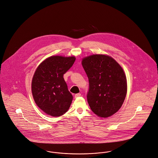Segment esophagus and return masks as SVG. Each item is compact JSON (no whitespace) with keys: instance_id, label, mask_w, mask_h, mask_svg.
<instances>
[{"instance_id":"1","label":"esophagus","mask_w":158,"mask_h":158,"mask_svg":"<svg viewBox=\"0 0 158 158\" xmlns=\"http://www.w3.org/2000/svg\"><path fill=\"white\" fill-rule=\"evenodd\" d=\"M80 96H81V94H80V93H78V94H76L75 95V98H77L80 97Z\"/></svg>"}]
</instances>
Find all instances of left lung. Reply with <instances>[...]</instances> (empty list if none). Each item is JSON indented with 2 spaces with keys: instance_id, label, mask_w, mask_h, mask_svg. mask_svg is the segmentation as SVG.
Instances as JSON below:
<instances>
[{
  "instance_id": "left-lung-1",
  "label": "left lung",
  "mask_w": 158,
  "mask_h": 158,
  "mask_svg": "<svg viewBox=\"0 0 158 158\" xmlns=\"http://www.w3.org/2000/svg\"><path fill=\"white\" fill-rule=\"evenodd\" d=\"M89 89L88 102L100 118H108L121 107L127 94L126 74L121 66L106 54H92L82 59Z\"/></svg>"
}]
</instances>
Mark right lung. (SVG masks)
Returning a JSON list of instances; mask_svg holds the SVG:
<instances>
[{"instance_id": "right-lung-1", "label": "right lung", "mask_w": 158, "mask_h": 158, "mask_svg": "<svg viewBox=\"0 0 158 158\" xmlns=\"http://www.w3.org/2000/svg\"><path fill=\"white\" fill-rule=\"evenodd\" d=\"M75 57L52 56L43 60L34 74L31 90L35 104L46 114L58 117L69 109L73 99L64 79Z\"/></svg>"}]
</instances>
